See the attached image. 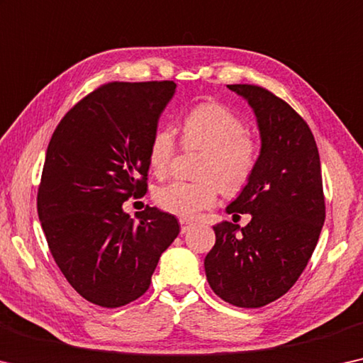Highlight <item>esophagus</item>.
Returning <instances> with one entry per match:
<instances>
[{
    "label": "esophagus",
    "mask_w": 363,
    "mask_h": 363,
    "mask_svg": "<svg viewBox=\"0 0 363 363\" xmlns=\"http://www.w3.org/2000/svg\"><path fill=\"white\" fill-rule=\"evenodd\" d=\"M180 227H182V233H186L189 228L194 227V224H193L191 220H188V219H180Z\"/></svg>",
    "instance_id": "1"
}]
</instances>
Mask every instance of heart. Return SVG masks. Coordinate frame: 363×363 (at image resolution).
<instances>
[{"label": "heart", "mask_w": 363, "mask_h": 363, "mask_svg": "<svg viewBox=\"0 0 363 363\" xmlns=\"http://www.w3.org/2000/svg\"><path fill=\"white\" fill-rule=\"evenodd\" d=\"M180 130L186 147L204 150L198 167V175L204 178L172 182L157 188L154 198L167 213L193 219L216 204L219 185L228 194H235L247 185L258 160V146L245 133L243 120L219 102H204L189 110ZM174 155V133L162 128L149 146L150 170L157 177H165L172 169Z\"/></svg>", "instance_id": "heart-1"}]
</instances>
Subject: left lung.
<instances>
[{
	"instance_id": "8db88e82",
	"label": "left lung",
	"mask_w": 363,
	"mask_h": 363,
	"mask_svg": "<svg viewBox=\"0 0 363 363\" xmlns=\"http://www.w3.org/2000/svg\"><path fill=\"white\" fill-rule=\"evenodd\" d=\"M252 107L261 149L252 178L225 213L250 214L245 227L216 224L204 259L211 289L240 308L282 297L302 274L325 224L320 154L308 125L266 89L227 86Z\"/></svg>"
}]
</instances>
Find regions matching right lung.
<instances>
[{
	"mask_svg": "<svg viewBox=\"0 0 363 363\" xmlns=\"http://www.w3.org/2000/svg\"><path fill=\"white\" fill-rule=\"evenodd\" d=\"M174 81L110 82L77 102L50 139L37 194L50 252L72 289L105 308L141 297L180 233L157 208L123 211L147 189L149 146Z\"/></svg>",
	"mask_w": 363,
	"mask_h": 363,
	"instance_id": "1",
	"label": "right lung"
}]
</instances>
